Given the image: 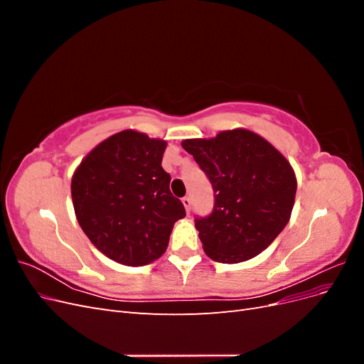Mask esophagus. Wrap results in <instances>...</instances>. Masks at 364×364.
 I'll list each match as a JSON object with an SVG mask.
<instances>
[{
	"label": "esophagus",
	"mask_w": 364,
	"mask_h": 364,
	"mask_svg": "<svg viewBox=\"0 0 364 364\" xmlns=\"http://www.w3.org/2000/svg\"><path fill=\"white\" fill-rule=\"evenodd\" d=\"M182 203H183V206H185V211L190 213V209H191V199H190V197H183Z\"/></svg>",
	"instance_id": "obj_1"
}]
</instances>
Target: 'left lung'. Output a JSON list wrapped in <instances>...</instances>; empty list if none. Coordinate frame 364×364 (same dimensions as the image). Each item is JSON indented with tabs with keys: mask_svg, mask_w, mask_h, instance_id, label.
<instances>
[{
	"mask_svg": "<svg viewBox=\"0 0 364 364\" xmlns=\"http://www.w3.org/2000/svg\"><path fill=\"white\" fill-rule=\"evenodd\" d=\"M182 147L214 190L213 213L194 218L206 255L226 264L257 257L290 220L296 176L289 161L246 129L185 139Z\"/></svg>",
	"mask_w": 364,
	"mask_h": 364,
	"instance_id": "1",
	"label": "left lung"
}]
</instances>
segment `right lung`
<instances>
[{"instance_id": "1", "label": "right lung", "mask_w": 364, "mask_h": 364, "mask_svg": "<svg viewBox=\"0 0 364 364\" xmlns=\"http://www.w3.org/2000/svg\"><path fill=\"white\" fill-rule=\"evenodd\" d=\"M167 142L123 130L100 142L75 170L74 211L91 243L126 266H144L168 246L173 225L185 217L162 168Z\"/></svg>"}]
</instances>
